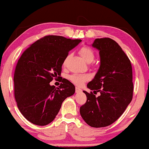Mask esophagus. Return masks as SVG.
<instances>
[{"label": "esophagus", "instance_id": "1", "mask_svg": "<svg viewBox=\"0 0 149 149\" xmlns=\"http://www.w3.org/2000/svg\"><path fill=\"white\" fill-rule=\"evenodd\" d=\"M81 89L79 88L78 87H75V93H81Z\"/></svg>", "mask_w": 149, "mask_h": 149}]
</instances>
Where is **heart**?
Listing matches in <instances>:
<instances>
[{
  "label": "heart",
  "mask_w": 149,
  "mask_h": 149,
  "mask_svg": "<svg viewBox=\"0 0 149 149\" xmlns=\"http://www.w3.org/2000/svg\"><path fill=\"white\" fill-rule=\"evenodd\" d=\"M79 52L82 58L87 62H93L95 57V54L93 49L91 47L88 46H81L79 49ZM66 61V59L65 62ZM69 79L73 83L76 85H81L84 81L89 79V75L87 74H74L69 76Z\"/></svg>",
  "instance_id": "b5f03b06"
}]
</instances>
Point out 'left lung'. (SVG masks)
I'll return each mask as SVG.
<instances>
[{
    "mask_svg": "<svg viewBox=\"0 0 149 149\" xmlns=\"http://www.w3.org/2000/svg\"><path fill=\"white\" fill-rule=\"evenodd\" d=\"M100 50L101 65L87 87L97 97L84 91L86 103L80 107V114L92 127H104L121 116L133 99V71L131 61L121 46L109 38H97L92 44Z\"/></svg>",
    "mask_w": 149,
    "mask_h": 149,
    "instance_id": "left-lung-1",
    "label": "left lung"
}]
</instances>
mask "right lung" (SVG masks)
<instances>
[{
    "mask_svg": "<svg viewBox=\"0 0 149 149\" xmlns=\"http://www.w3.org/2000/svg\"><path fill=\"white\" fill-rule=\"evenodd\" d=\"M81 41L45 36L21 55L14 75L15 97L20 113L32 123L49 124L55 119L63 101L74 95L75 86L68 79H62L57 88L49 83L60 78L69 51Z\"/></svg>",
    "mask_w": 149,
    "mask_h": 149,
    "instance_id": "add662e5",
    "label": "right lung"
}]
</instances>
